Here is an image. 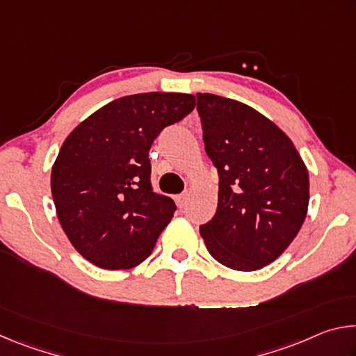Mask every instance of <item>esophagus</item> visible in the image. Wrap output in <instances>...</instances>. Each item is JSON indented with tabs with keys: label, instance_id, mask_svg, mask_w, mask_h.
Here are the masks:
<instances>
[{
	"label": "esophagus",
	"instance_id": "34e87169",
	"mask_svg": "<svg viewBox=\"0 0 356 356\" xmlns=\"http://www.w3.org/2000/svg\"><path fill=\"white\" fill-rule=\"evenodd\" d=\"M176 201L179 204V207H184L186 202V193H180V195L176 197Z\"/></svg>",
	"mask_w": 356,
	"mask_h": 356
}]
</instances>
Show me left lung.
I'll list each match as a JSON object with an SVG mask.
<instances>
[{"label":"left lung","mask_w":356,"mask_h":356,"mask_svg":"<svg viewBox=\"0 0 356 356\" xmlns=\"http://www.w3.org/2000/svg\"><path fill=\"white\" fill-rule=\"evenodd\" d=\"M204 146L218 171V207L200 226L210 254L240 272L272 264L297 237L309 176L292 141L237 100L196 94Z\"/></svg>","instance_id":"left-lung-1"}]
</instances>
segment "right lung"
<instances>
[{"mask_svg": "<svg viewBox=\"0 0 356 356\" xmlns=\"http://www.w3.org/2000/svg\"><path fill=\"white\" fill-rule=\"evenodd\" d=\"M195 95L146 92L100 108L64 141L51 170V195L65 236L89 262L106 270L141 264L176 212L156 193L149 149L182 120Z\"/></svg>", "mask_w": 356, "mask_h": 356, "instance_id": "add662e5", "label": "right lung"}]
</instances>
